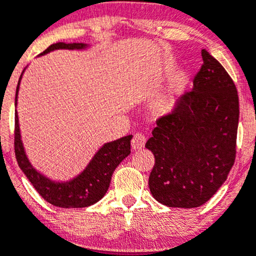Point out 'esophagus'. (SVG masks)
Here are the masks:
<instances>
[{
  "instance_id": "esophagus-1",
  "label": "esophagus",
  "mask_w": 256,
  "mask_h": 256,
  "mask_svg": "<svg viewBox=\"0 0 256 256\" xmlns=\"http://www.w3.org/2000/svg\"><path fill=\"white\" fill-rule=\"evenodd\" d=\"M145 142H146L145 136H144L142 134L138 132V134H135V135H134L132 141H131V145H132L134 150H141V148L145 146Z\"/></svg>"
}]
</instances>
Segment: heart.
<instances>
[{"label":"heart","instance_id":"b5f03b06","mask_svg":"<svg viewBox=\"0 0 256 256\" xmlns=\"http://www.w3.org/2000/svg\"><path fill=\"white\" fill-rule=\"evenodd\" d=\"M175 106V101L170 98H162L156 102V108L158 111H162V112H168V111H171Z\"/></svg>","mask_w":256,"mask_h":256}]
</instances>
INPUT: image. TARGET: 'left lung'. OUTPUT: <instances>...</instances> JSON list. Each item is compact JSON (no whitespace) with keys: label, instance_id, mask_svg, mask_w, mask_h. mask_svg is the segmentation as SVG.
Returning a JSON list of instances; mask_svg holds the SVG:
<instances>
[{"label":"left lung","instance_id":"1","mask_svg":"<svg viewBox=\"0 0 256 256\" xmlns=\"http://www.w3.org/2000/svg\"><path fill=\"white\" fill-rule=\"evenodd\" d=\"M191 92L156 121L145 148L155 156L151 195L168 208L202 206L222 188L235 161L239 98L229 74L206 50Z\"/></svg>","mask_w":256,"mask_h":256}]
</instances>
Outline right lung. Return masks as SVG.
<instances>
[{
    "label": "right lung",
    "mask_w": 256,
    "mask_h": 256,
    "mask_svg": "<svg viewBox=\"0 0 256 256\" xmlns=\"http://www.w3.org/2000/svg\"><path fill=\"white\" fill-rule=\"evenodd\" d=\"M88 46L86 44H66V42H57L47 47L42 54H46L54 50H88ZM26 70V68H24ZM22 71L20 76L18 84L16 88V98H14V106L17 108V98H18L20 84H21ZM16 132H14V152H16L17 162L20 168L24 171L30 182L34 185L37 192L50 204L58 208H88L94 205L98 200L102 199L108 192L110 186L111 176H112L115 168L120 165L121 161L128 158L131 152V138L132 135L125 136V138H118L115 141L106 142L98 148L86 165V168L81 171L75 178L68 181L52 180L44 174L40 172L36 168L31 164L26 150H24V142L21 138V130H20L18 115L16 110Z\"/></svg>",
    "instance_id": "add662e5"
}]
</instances>
